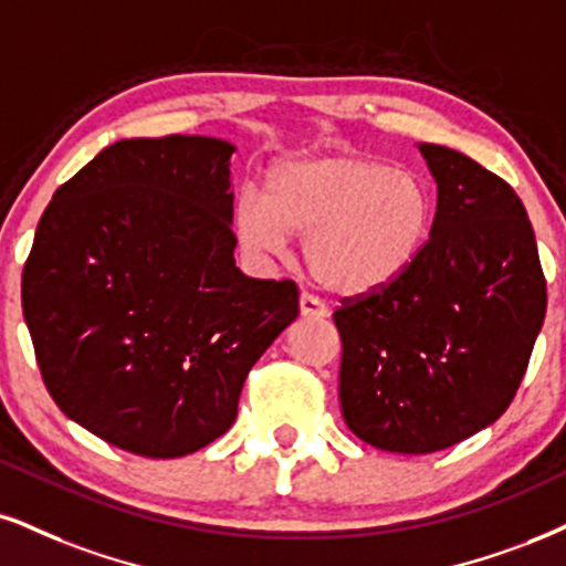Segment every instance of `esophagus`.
<instances>
[{"label": "esophagus", "mask_w": 566, "mask_h": 566, "mask_svg": "<svg viewBox=\"0 0 566 566\" xmlns=\"http://www.w3.org/2000/svg\"><path fill=\"white\" fill-rule=\"evenodd\" d=\"M298 306H302V317H315V319H319V317H325L327 315V306L319 302L317 296H312V294H302L298 296Z\"/></svg>", "instance_id": "1"}]
</instances>
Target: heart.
Instances as JSON below:
<instances>
[{"instance_id":"b5f03b06","label":"heart","mask_w":566,"mask_h":566,"mask_svg":"<svg viewBox=\"0 0 566 566\" xmlns=\"http://www.w3.org/2000/svg\"><path fill=\"white\" fill-rule=\"evenodd\" d=\"M235 235L254 254H277L302 235L306 270L338 296L396 283L420 260L436 220V193L420 172L361 151L277 163L235 207Z\"/></svg>"}]
</instances>
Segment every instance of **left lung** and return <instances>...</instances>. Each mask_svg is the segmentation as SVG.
<instances>
[{
  "instance_id": "obj_1",
  "label": "left lung",
  "mask_w": 566,
  "mask_h": 566,
  "mask_svg": "<svg viewBox=\"0 0 566 566\" xmlns=\"http://www.w3.org/2000/svg\"><path fill=\"white\" fill-rule=\"evenodd\" d=\"M420 151L438 184L420 260L333 312L344 420L390 453L449 449L496 422L546 315V277L517 191L449 146Z\"/></svg>"
}]
</instances>
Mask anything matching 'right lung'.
I'll return each instance as SVG.
<instances>
[{
  "label": "right lung",
  "mask_w": 566,
  "mask_h": 566,
  "mask_svg": "<svg viewBox=\"0 0 566 566\" xmlns=\"http://www.w3.org/2000/svg\"><path fill=\"white\" fill-rule=\"evenodd\" d=\"M233 146L125 138L41 214L23 315L70 420L117 449L176 459L235 420L254 361L298 317L294 281L235 268Z\"/></svg>",
  "instance_id": "1"
}]
</instances>
